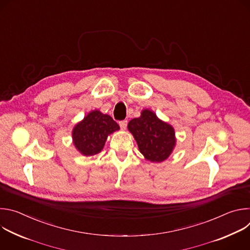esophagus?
Listing matches in <instances>:
<instances>
[{
	"label": "esophagus",
	"instance_id": "obj_1",
	"mask_svg": "<svg viewBox=\"0 0 250 250\" xmlns=\"http://www.w3.org/2000/svg\"><path fill=\"white\" fill-rule=\"evenodd\" d=\"M119 125H120V126H121V128L122 129H125L126 128V125H127V121H121L120 123H119Z\"/></svg>",
	"mask_w": 250,
	"mask_h": 250
}]
</instances>
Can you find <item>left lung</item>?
I'll use <instances>...</instances> for the list:
<instances>
[{"mask_svg": "<svg viewBox=\"0 0 250 250\" xmlns=\"http://www.w3.org/2000/svg\"><path fill=\"white\" fill-rule=\"evenodd\" d=\"M139 151L151 162H162L169 157L176 145L174 128L162 122L149 110H144L139 118L127 125Z\"/></svg>", "mask_w": 250, "mask_h": 250, "instance_id": "obj_1", "label": "left lung"}]
</instances>
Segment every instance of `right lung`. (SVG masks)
<instances>
[{
  "instance_id": "add662e5",
  "label": "right lung",
  "mask_w": 250,
  "mask_h": 250,
  "mask_svg": "<svg viewBox=\"0 0 250 250\" xmlns=\"http://www.w3.org/2000/svg\"><path fill=\"white\" fill-rule=\"evenodd\" d=\"M119 129V125L109 115L95 110L74 126L73 144L80 153L92 156L101 152L108 135Z\"/></svg>"
}]
</instances>
